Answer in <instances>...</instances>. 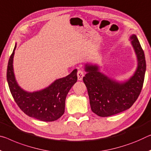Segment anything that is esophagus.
Segmentation results:
<instances>
[{
    "instance_id": "obj_1",
    "label": "esophagus",
    "mask_w": 151,
    "mask_h": 151,
    "mask_svg": "<svg viewBox=\"0 0 151 151\" xmlns=\"http://www.w3.org/2000/svg\"><path fill=\"white\" fill-rule=\"evenodd\" d=\"M85 74H84V72L81 70H79L78 71L77 73V77H78V81H82L83 80V76H84Z\"/></svg>"
}]
</instances>
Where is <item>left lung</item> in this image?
Listing matches in <instances>:
<instances>
[{"label":"left lung","mask_w":151,"mask_h":151,"mask_svg":"<svg viewBox=\"0 0 151 151\" xmlns=\"http://www.w3.org/2000/svg\"><path fill=\"white\" fill-rule=\"evenodd\" d=\"M130 39L137 58L134 75L124 82L112 79L99 71L97 64H86L83 82L87 88L92 111L100 117H108L128 109L138 99L144 83L146 60L144 51L136 35Z\"/></svg>","instance_id":"left-lung-1"}]
</instances>
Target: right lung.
Instances as JSON below:
<instances>
[{
  "mask_svg": "<svg viewBox=\"0 0 151 151\" xmlns=\"http://www.w3.org/2000/svg\"><path fill=\"white\" fill-rule=\"evenodd\" d=\"M17 44L9 58L6 78L9 89L19 108L28 116L44 122H52L64 113L67 94L77 81L75 69L65 77L56 79L48 87L34 92L23 89L17 82L13 70V58Z\"/></svg>",
  "mask_w": 151,
  "mask_h": 151,
  "instance_id": "add662e5",
  "label": "right lung"
}]
</instances>
